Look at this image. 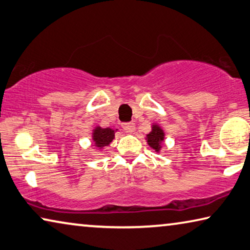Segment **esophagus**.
<instances>
[{"label": "esophagus", "mask_w": 250, "mask_h": 250, "mask_svg": "<svg viewBox=\"0 0 250 250\" xmlns=\"http://www.w3.org/2000/svg\"><path fill=\"white\" fill-rule=\"evenodd\" d=\"M122 128L126 133H132L136 130V125L133 122H125V124H122Z\"/></svg>", "instance_id": "1"}]
</instances>
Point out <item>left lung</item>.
I'll return each mask as SVG.
<instances>
[{
	"label": "left lung",
	"mask_w": 250,
	"mask_h": 250,
	"mask_svg": "<svg viewBox=\"0 0 250 250\" xmlns=\"http://www.w3.org/2000/svg\"><path fill=\"white\" fill-rule=\"evenodd\" d=\"M165 136L166 134L164 129L158 124H153L151 125V131L148 134H146V144L149 145V146H151L157 153H160L162 149V144L165 141Z\"/></svg>",
	"instance_id": "obj_1"
}]
</instances>
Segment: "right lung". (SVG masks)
I'll return each instance as SVG.
<instances>
[{
  "instance_id": "1",
  "label": "right lung",
  "mask_w": 250,
  "mask_h": 250,
  "mask_svg": "<svg viewBox=\"0 0 250 250\" xmlns=\"http://www.w3.org/2000/svg\"><path fill=\"white\" fill-rule=\"evenodd\" d=\"M117 131L118 129L102 128L100 125L94 126L92 130V136H91L93 146L100 150L108 146L114 139V134H116Z\"/></svg>"
}]
</instances>
